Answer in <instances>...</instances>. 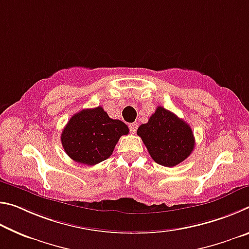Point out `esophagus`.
<instances>
[{"label": "esophagus", "instance_id": "obj_1", "mask_svg": "<svg viewBox=\"0 0 249 249\" xmlns=\"http://www.w3.org/2000/svg\"><path fill=\"white\" fill-rule=\"evenodd\" d=\"M136 129H137V124H136V123L129 124V130H130V133L135 134V133H136Z\"/></svg>", "mask_w": 249, "mask_h": 249}]
</instances>
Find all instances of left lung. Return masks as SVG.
Here are the masks:
<instances>
[{
    "mask_svg": "<svg viewBox=\"0 0 249 249\" xmlns=\"http://www.w3.org/2000/svg\"><path fill=\"white\" fill-rule=\"evenodd\" d=\"M156 162L175 167L187 159L195 148V136L188 123L165 107H158L146 124L137 129Z\"/></svg>",
    "mask_w": 249,
    "mask_h": 249,
    "instance_id": "obj_1",
    "label": "left lung"
}]
</instances>
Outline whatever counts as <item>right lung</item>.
Listing matches in <instances>:
<instances>
[{
    "label": "right lung",
    "instance_id": "right-lung-1",
    "mask_svg": "<svg viewBox=\"0 0 249 249\" xmlns=\"http://www.w3.org/2000/svg\"><path fill=\"white\" fill-rule=\"evenodd\" d=\"M128 132L127 125L111 119L103 107L86 108L69 120L61 133V144L75 162L93 166L107 159L120 137Z\"/></svg>",
    "mask_w": 249,
    "mask_h": 249
}]
</instances>
